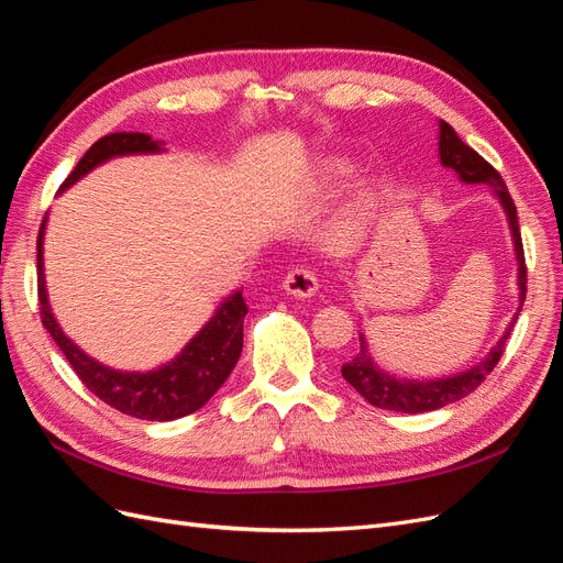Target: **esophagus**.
I'll list each match as a JSON object with an SVG mask.
<instances>
[{
    "instance_id": "34e87169",
    "label": "esophagus",
    "mask_w": 563,
    "mask_h": 563,
    "mask_svg": "<svg viewBox=\"0 0 563 563\" xmlns=\"http://www.w3.org/2000/svg\"><path fill=\"white\" fill-rule=\"evenodd\" d=\"M284 288L296 298H310L317 294L319 279L314 275V269L310 267H294L284 279Z\"/></svg>"
}]
</instances>
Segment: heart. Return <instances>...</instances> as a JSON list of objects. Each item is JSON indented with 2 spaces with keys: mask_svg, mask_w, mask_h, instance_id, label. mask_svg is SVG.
<instances>
[{
  "mask_svg": "<svg viewBox=\"0 0 563 563\" xmlns=\"http://www.w3.org/2000/svg\"><path fill=\"white\" fill-rule=\"evenodd\" d=\"M335 174H340V172H335Z\"/></svg>",
  "mask_w": 563,
  "mask_h": 563,
  "instance_id": "1",
  "label": "heart"
}]
</instances>
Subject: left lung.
I'll return each mask as SVG.
<instances>
[{
  "mask_svg": "<svg viewBox=\"0 0 563 563\" xmlns=\"http://www.w3.org/2000/svg\"><path fill=\"white\" fill-rule=\"evenodd\" d=\"M439 157H441V164L453 168V172L465 183H486V185H493V190H496L500 203L505 207L509 230H512V236H515V251H517V261H519V300L523 305V300H526V258H523L517 207H515L512 197H509V192H507L505 180L500 178L496 168H493L479 155V152L460 141V135L446 122H439ZM519 312H521V308L517 310L515 319L509 321V327H507L505 335L498 340V345L488 352V356L482 364L467 368L465 373H455V376H449V378L404 380V378L389 376V373L380 371L376 364L371 362L364 335H360V352H356L347 364H343V368L340 371H343V378L373 406L387 408V411H399V413L434 411V408H441L451 401H457V399L472 395V391L486 380L488 373L500 362L509 331L515 329V321H517Z\"/></svg>",
  "mask_w": 563,
  "mask_h": 563,
  "instance_id": "left-lung-1",
  "label": "left lung"
}]
</instances>
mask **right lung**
Wrapping results in <instances>:
<instances>
[{
	"label": "right lung",
	"mask_w": 563,
	"mask_h": 563,
	"mask_svg": "<svg viewBox=\"0 0 563 563\" xmlns=\"http://www.w3.org/2000/svg\"><path fill=\"white\" fill-rule=\"evenodd\" d=\"M162 143L152 141L147 133L135 131H117L98 139L84 155L73 174L65 178L60 187H70L81 176H87L100 162L119 155H139V152H159ZM44 225L42 220L37 236V296H40V317L44 329L56 340V345L70 362L84 387H89L93 395L112 406L114 411L141 418V420H176L190 416L207 404L218 387L228 380L244 345V317L249 312L242 291L230 296L211 321L203 327L187 347L166 366L150 373H122L112 371L103 364L93 362L84 354L70 338H67L56 323L48 308L46 288H44V263H42V244H44Z\"/></svg>",
	"instance_id": "right-lung-1"
}]
</instances>
